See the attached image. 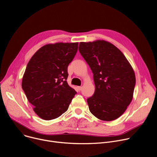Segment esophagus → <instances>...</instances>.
<instances>
[{
  "label": "esophagus",
  "instance_id": "esophagus-1",
  "mask_svg": "<svg viewBox=\"0 0 157 157\" xmlns=\"http://www.w3.org/2000/svg\"><path fill=\"white\" fill-rule=\"evenodd\" d=\"M82 87H78V89L79 90H82Z\"/></svg>",
  "mask_w": 157,
  "mask_h": 157
}]
</instances>
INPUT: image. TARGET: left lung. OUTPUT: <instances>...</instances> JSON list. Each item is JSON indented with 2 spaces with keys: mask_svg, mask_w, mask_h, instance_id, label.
Here are the masks:
<instances>
[{
  "mask_svg": "<svg viewBox=\"0 0 157 157\" xmlns=\"http://www.w3.org/2000/svg\"><path fill=\"white\" fill-rule=\"evenodd\" d=\"M79 52L94 74L95 92L87 100L90 113L105 121L117 119L133 98V68L116 46L104 40L80 42Z\"/></svg>",
  "mask_w": 157,
  "mask_h": 157,
  "instance_id": "left-lung-1",
  "label": "left lung"
}]
</instances>
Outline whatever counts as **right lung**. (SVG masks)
Here are the masks:
<instances>
[{
  "mask_svg": "<svg viewBox=\"0 0 157 157\" xmlns=\"http://www.w3.org/2000/svg\"><path fill=\"white\" fill-rule=\"evenodd\" d=\"M78 43H56L40 48L30 59L22 88L33 111L44 120L66 112L76 91L68 86L67 67L78 50Z\"/></svg>",
  "mask_w": 157,
  "mask_h": 157,
  "instance_id": "obj_1",
  "label": "right lung"
}]
</instances>
